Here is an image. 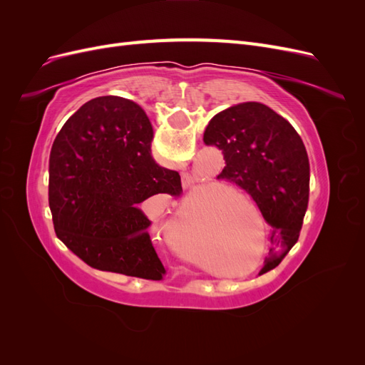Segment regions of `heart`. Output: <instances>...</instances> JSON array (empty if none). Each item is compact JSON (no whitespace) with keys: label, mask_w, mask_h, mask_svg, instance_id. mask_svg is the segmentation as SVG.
I'll return each instance as SVG.
<instances>
[{"label":"heart","mask_w":365,"mask_h":365,"mask_svg":"<svg viewBox=\"0 0 365 365\" xmlns=\"http://www.w3.org/2000/svg\"><path fill=\"white\" fill-rule=\"evenodd\" d=\"M200 213V205L193 200L185 215L173 219L164 230L165 244L181 259L201 267L202 252H201V231L196 222V216Z\"/></svg>","instance_id":"b5f03b06"}]
</instances>
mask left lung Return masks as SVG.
<instances>
[{"label": "left lung", "mask_w": 365, "mask_h": 365, "mask_svg": "<svg viewBox=\"0 0 365 365\" xmlns=\"http://www.w3.org/2000/svg\"><path fill=\"white\" fill-rule=\"evenodd\" d=\"M207 146L222 150L217 178L244 189L271 225V250L260 274L274 269L297 244L309 202L307 152L288 120L257 102L216 114L204 132Z\"/></svg>", "instance_id": "8db88e82"}]
</instances>
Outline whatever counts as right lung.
<instances>
[{
	"label": "right lung",
	"instance_id": "1",
	"mask_svg": "<svg viewBox=\"0 0 365 365\" xmlns=\"http://www.w3.org/2000/svg\"><path fill=\"white\" fill-rule=\"evenodd\" d=\"M152 125L128 98L82 105L53 143L48 204L56 236L91 268L161 280L150 220L138 208L157 193L180 196V173L150 157Z\"/></svg>",
	"mask_w": 365,
	"mask_h": 365
}]
</instances>
